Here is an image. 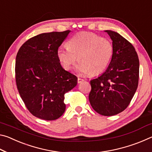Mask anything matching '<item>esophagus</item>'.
Segmentation results:
<instances>
[{"instance_id":"34e87169","label":"esophagus","mask_w":152,"mask_h":152,"mask_svg":"<svg viewBox=\"0 0 152 152\" xmlns=\"http://www.w3.org/2000/svg\"><path fill=\"white\" fill-rule=\"evenodd\" d=\"M84 79H82L80 78H78V83H81V82H84Z\"/></svg>"}]
</instances>
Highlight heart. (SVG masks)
Segmentation results:
<instances>
[{"label":"heart","mask_w":152,"mask_h":152,"mask_svg":"<svg viewBox=\"0 0 152 152\" xmlns=\"http://www.w3.org/2000/svg\"><path fill=\"white\" fill-rule=\"evenodd\" d=\"M113 54L112 43L91 32H81L71 37L66 48H59L57 56L63 68L70 70L77 57L76 70L82 74L97 75L106 70Z\"/></svg>","instance_id":"obj_1"}]
</instances>
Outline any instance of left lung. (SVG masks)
Here are the masks:
<instances>
[{
    "label": "left lung",
    "instance_id": "8db88e82",
    "mask_svg": "<svg viewBox=\"0 0 152 152\" xmlns=\"http://www.w3.org/2000/svg\"><path fill=\"white\" fill-rule=\"evenodd\" d=\"M113 41V54L104 72L91 80L89 101L95 111L104 116L122 112L137 88L140 61L134 47L117 32L105 31Z\"/></svg>",
    "mask_w": 152,
    "mask_h": 152
}]
</instances>
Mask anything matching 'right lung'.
Instances as JSON below:
<instances>
[{"instance_id":"obj_1","label":"right lung","mask_w":152,"mask_h":152,"mask_svg":"<svg viewBox=\"0 0 152 152\" xmlns=\"http://www.w3.org/2000/svg\"><path fill=\"white\" fill-rule=\"evenodd\" d=\"M70 30L44 33L30 38L18 51L15 62L17 89L31 114L46 121L66 110L64 94L76 86L77 77L61 67L57 50Z\"/></svg>"}]
</instances>
